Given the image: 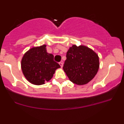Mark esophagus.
Listing matches in <instances>:
<instances>
[{
    "instance_id": "esophagus-1",
    "label": "esophagus",
    "mask_w": 124,
    "mask_h": 124,
    "mask_svg": "<svg viewBox=\"0 0 124 124\" xmlns=\"http://www.w3.org/2000/svg\"><path fill=\"white\" fill-rule=\"evenodd\" d=\"M59 65H60V66H61V68H62V67H63V62H59Z\"/></svg>"
}]
</instances>
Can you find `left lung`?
I'll use <instances>...</instances> for the list:
<instances>
[{"label":"left lung","mask_w":124,"mask_h":124,"mask_svg":"<svg viewBox=\"0 0 124 124\" xmlns=\"http://www.w3.org/2000/svg\"><path fill=\"white\" fill-rule=\"evenodd\" d=\"M99 68L98 55L85 46L70 47L66 54L63 69L70 81L81 85L94 78Z\"/></svg>","instance_id":"8db88e82"}]
</instances>
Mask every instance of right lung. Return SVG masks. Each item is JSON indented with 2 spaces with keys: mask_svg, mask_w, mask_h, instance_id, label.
<instances>
[{
  "mask_svg": "<svg viewBox=\"0 0 124 124\" xmlns=\"http://www.w3.org/2000/svg\"><path fill=\"white\" fill-rule=\"evenodd\" d=\"M21 69L26 80L40 85L49 81L57 69L61 66L54 61V55L47 52L46 45L30 48L21 59Z\"/></svg>",
  "mask_w": 124,
  "mask_h": 124,
  "instance_id": "1",
  "label": "right lung"
}]
</instances>
